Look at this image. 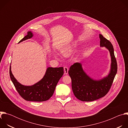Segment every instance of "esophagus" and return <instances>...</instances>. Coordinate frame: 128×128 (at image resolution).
Returning <instances> with one entry per match:
<instances>
[{
	"label": "esophagus",
	"instance_id": "34e87169",
	"mask_svg": "<svg viewBox=\"0 0 128 128\" xmlns=\"http://www.w3.org/2000/svg\"><path fill=\"white\" fill-rule=\"evenodd\" d=\"M64 73L65 74H67L68 73V68L67 66H65L64 67Z\"/></svg>",
	"mask_w": 128,
	"mask_h": 128
}]
</instances>
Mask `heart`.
Masks as SVG:
<instances>
[{
  "mask_svg": "<svg viewBox=\"0 0 128 128\" xmlns=\"http://www.w3.org/2000/svg\"><path fill=\"white\" fill-rule=\"evenodd\" d=\"M77 43L74 42H73L65 46L61 50V53L63 56L65 57H68L74 52L77 47Z\"/></svg>",
  "mask_w": 128,
  "mask_h": 128,
  "instance_id": "1",
  "label": "heart"
}]
</instances>
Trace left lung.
I'll use <instances>...</instances> for the list:
<instances>
[{
	"label": "left lung",
	"mask_w": 128,
	"mask_h": 128,
	"mask_svg": "<svg viewBox=\"0 0 128 128\" xmlns=\"http://www.w3.org/2000/svg\"><path fill=\"white\" fill-rule=\"evenodd\" d=\"M101 47H105L111 57L110 71L107 76L96 80L90 78L84 70L80 63L70 66L68 74L71 78L72 89L75 96L82 101H92L105 96L110 90L117 73L118 65L112 43L99 34Z\"/></svg>",
	"instance_id": "1"
}]
</instances>
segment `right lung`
<instances>
[{
	"instance_id": "add662e5",
	"label": "right lung",
	"mask_w": 128,
	"mask_h": 128,
	"mask_svg": "<svg viewBox=\"0 0 128 128\" xmlns=\"http://www.w3.org/2000/svg\"><path fill=\"white\" fill-rule=\"evenodd\" d=\"M31 31H28L27 35L19 43L33 37ZM64 74L63 67H48L43 78L35 84L24 86L18 82L14 76L10 66V79L17 92L25 100L29 101L42 102L48 100L53 95L56 86Z\"/></svg>"
}]
</instances>
